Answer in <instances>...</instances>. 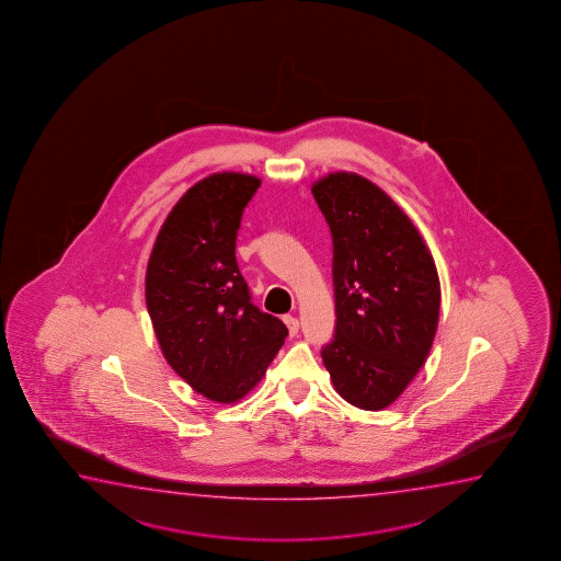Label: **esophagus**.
<instances>
[{
    "mask_svg": "<svg viewBox=\"0 0 561 561\" xmlns=\"http://www.w3.org/2000/svg\"><path fill=\"white\" fill-rule=\"evenodd\" d=\"M285 325L289 330V335H297L299 333V320L295 316H284Z\"/></svg>",
    "mask_w": 561,
    "mask_h": 561,
    "instance_id": "1",
    "label": "esophagus"
}]
</instances>
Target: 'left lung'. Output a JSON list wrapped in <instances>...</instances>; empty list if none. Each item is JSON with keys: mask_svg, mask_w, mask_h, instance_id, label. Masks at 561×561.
<instances>
[{"mask_svg": "<svg viewBox=\"0 0 561 561\" xmlns=\"http://www.w3.org/2000/svg\"><path fill=\"white\" fill-rule=\"evenodd\" d=\"M333 238L335 335L322 348L335 391L362 410L404 392L437 333L440 284L420 231L387 193L354 172L312 185Z\"/></svg>", "mask_w": 561, "mask_h": 561, "instance_id": "8db88e82", "label": "left lung"}]
</instances>
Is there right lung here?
Listing matches in <instances>:
<instances>
[{
    "mask_svg": "<svg viewBox=\"0 0 561 561\" xmlns=\"http://www.w3.org/2000/svg\"><path fill=\"white\" fill-rule=\"evenodd\" d=\"M261 180L218 172L170 210L147 262L146 302L170 368L203 397L231 404L266 374L285 323L251 302L236 261L243 208Z\"/></svg>",
    "mask_w": 561,
    "mask_h": 561,
    "instance_id": "obj_1",
    "label": "right lung"
}]
</instances>
